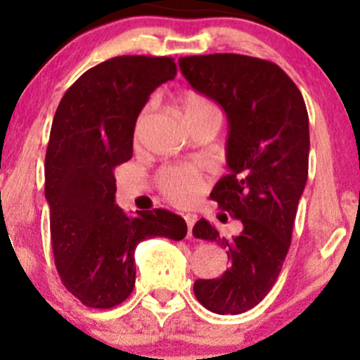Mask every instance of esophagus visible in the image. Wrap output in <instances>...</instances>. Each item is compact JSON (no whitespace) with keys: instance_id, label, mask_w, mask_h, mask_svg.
I'll return each instance as SVG.
<instances>
[{"instance_id":"34e87169","label":"esophagus","mask_w":360,"mask_h":360,"mask_svg":"<svg viewBox=\"0 0 360 360\" xmlns=\"http://www.w3.org/2000/svg\"><path fill=\"white\" fill-rule=\"evenodd\" d=\"M184 220H186V225H188V233L191 235L193 226H194V223H196L198 217H196V214H194V213H186V214H184Z\"/></svg>"}]
</instances>
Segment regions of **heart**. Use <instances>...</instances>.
<instances>
[{"label": "heart", "mask_w": 360, "mask_h": 360, "mask_svg": "<svg viewBox=\"0 0 360 360\" xmlns=\"http://www.w3.org/2000/svg\"><path fill=\"white\" fill-rule=\"evenodd\" d=\"M177 106H179L181 115H183L188 127L206 122V120H220V110L214 106V103L210 101L203 94L196 93V91H186L184 94H181V98L177 100ZM150 111L152 105L148 103L146 108L139 113L134 125L135 139H139L142 134ZM157 188L171 203L188 206L200 198V194L203 193L205 183L203 176L200 174L198 169L191 166H167L160 169V172L157 174Z\"/></svg>", "instance_id": "obj_1"}]
</instances>
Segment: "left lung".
Wrapping results in <instances>:
<instances>
[{"instance_id":"8db88e82","label":"left lung","mask_w":360,"mask_h":360,"mask_svg":"<svg viewBox=\"0 0 360 360\" xmlns=\"http://www.w3.org/2000/svg\"><path fill=\"white\" fill-rule=\"evenodd\" d=\"M179 69L229 118L230 172L210 196L243 225L232 238L221 237L205 218L194 225V237L217 242L229 255V269L217 279H198L194 296L210 311L238 315L266 298L291 245L308 179L307 105L278 64L257 57L189 56L181 57Z\"/></svg>"}]
</instances>
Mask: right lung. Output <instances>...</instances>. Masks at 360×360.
Instances as JSON below:
<instances>
[{
  "instance_id": "add662e5",
  "label": "right lung",
  "mask_w": 360,
  "mask_h": 360,
  "mask_svg": "<svg viewBox=\"0 0 360 360\" xmlns=\"http://www.w3.org/2000/svg\"><path fill=\"white\" fill-rule=\"evenodd\" d=\"M171 57L120 56L94 65L65 91L45 154L53 260L62 284L89 308H113L135 286V247L183 240L179 214H128L115 205V167L134 154V125L148 96L176 77Z\"/></svg>"
}]
</instances>
